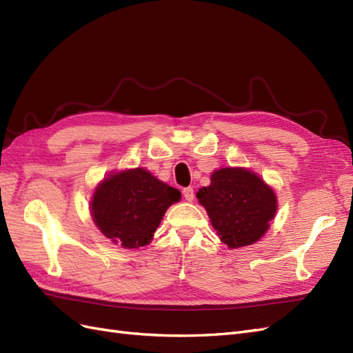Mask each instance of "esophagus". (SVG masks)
<instances>
[{
    "mask_svg": "<svg viewBox=\"0 0 353 353\" xmlns=\"http://www.w3.org/2000/svg\"><path fill=\"white\" fill-rule=\"evenodd\" d=\"M183 196H184V199L187 201H193L194 200V190H193V187H185L183 190Z\"/></svg>",
    "mask_w": 353,
    "mask_h": 353,
    "instance_id": "34e87169",
    "label": "esophagus"
}]
</instances>
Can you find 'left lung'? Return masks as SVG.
Returning a JSON list of instances; mask_svg holds the SVG:
<instances>
[{"label": "left lung", "instance_id": "8db88e82", "mask_svg": "<svg viewBox=\"0 0 353 353\" xmlns=\"http://www.w3.org/2000/svg\"><path fill=\"white\" fill-rule=\"evenodd\" d=\"M197 199L230 249L258 241L276 210L274 191L258 175L243 168L215 170L210 185L200 188Z\"/></svg>", "mask_w": 353, "mask_h": 353}]
</instances>
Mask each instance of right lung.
Segmentation results:
<instances>
[{"label":"right lung","instance_id":"right-lung-1","mask_svg":"<svg viewBox=\"0 0 353 353\" xmlns=\"http://www.w3.org/2000/svg\"><path fill=\"white\" fill-rule=\"evenodd\" d=\"M181 199L179 190L145 169L125 170L105 178L92 197V219L105 237L137 249L152 240L166 209Z\"/></svg>","mask_w":353,"mask_h":353}]
</instances>
